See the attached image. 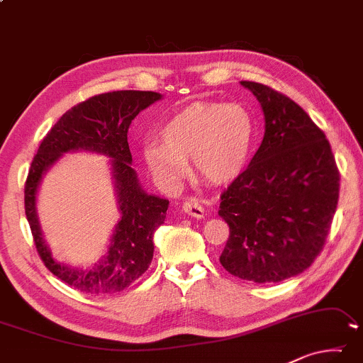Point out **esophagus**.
<instances>
[{"instance_id": "1", "label": "esophagus", "mask_w": 363, "mask_h": 363, "mask_svg": "<svg viewBox=\"0 0 363 363\" xmlns=\"http://www.w3.org/2000/svg\"><path fill=\"white\" fill-rule=\"evenodd\" d=\"M182 210H184V213H187L189 216L197 218V220H200V218L205 216V210H203L202 203L199 202V199H194V197L187 199L186 202L182 203Z\"/></svg>"}]
</instances>
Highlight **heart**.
<instances>
[{"instance_id":"heart-1","label":"heart","mask_w":363,"mask_h":363,"mask_svg":"<svg viewBox=\"0 0 363 363\" xmlns=\"http://www.w3.org/2000/svg\"><path fill=\"white\" fill-rule=\"evenodd\" d=\"M254 134V119L244 106L194 103L161 128V140L143 142L142 157L155 179L166 187L179 186L189 158L199 179L228 184L249 163Z\"/></svg>"}]
</instances>
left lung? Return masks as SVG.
I'll use <instances>...</instances> for the list:
<instances>
[{"label": "left lung", "instance_id": "obj_1", "mask_svg": "<svg viewBox=\"0 0 363 363\" xmlns=\"http://www.w3.org/2000/svg\"><path fill=\"white\" fill-rule=\"evenodd\" d=\"M255 95L264 135L247 169L221 195L229 239L220 262L254 283L301 274L323 249L339 199V171L323 130L267 85L240 82Z\"/></svg>", "mask_w": 363, "mask_h": 363}]
</instances>
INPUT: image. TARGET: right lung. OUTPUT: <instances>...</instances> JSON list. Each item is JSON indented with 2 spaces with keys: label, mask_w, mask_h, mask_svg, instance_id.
<instances>
[{
  "label": "right lung",
  "mask_w": 363,
  "mask_h": 363,
  "mask_svg": "<svg viewBox=\"0 0 363 363\" xmlns=\"http://www.w3.org/2000/svg\"><path fill=\"white\" fill-rule=\"evenodd\" d=\"M163 99L157 91L118 90L91 96L69 109L38 147L26 182V215L43 263L56 278L87 294H114L147 272L153 258V234L166 220L169 200L148 194L132 168L129 125L143 109ZM89 151L109 157L120 211L107 254L89 267L57 262L44 240L36 195L46 172L66 152Z\"/></svg>",
  "instance_id": "add662e5"
}]
</instances>
